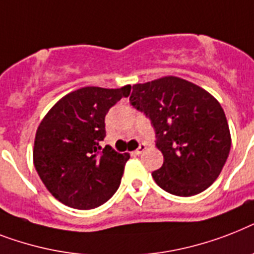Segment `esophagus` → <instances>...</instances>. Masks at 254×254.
<instances>
[{
    "label": "esophagus",
    "mask_w": 254,
    "mask_h": 254,
    "mask_svg": "<svg viewBox=\"0 0 254 254\" xmlns=\"http://www.w3.org/2000/svg\"><path fill=\"white\" fill-rule=\"evenodd\" d=\"M145 149H147V145H145V144H144V143H141L139 145V148H137L136 151H135V153H136V155H141V153H143V152L145 151Z\"/></svg>",
    "instance_id": "1"
}]
</instances>
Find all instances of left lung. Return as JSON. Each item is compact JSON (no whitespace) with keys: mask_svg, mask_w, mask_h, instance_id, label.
I'll return each mask as SVG.
<instances>
[{"mask_svg":"<svg viewBox=\"0 0 254 254\" xmlns=\"http://www.w3.org/2000/svg\"><path fill=\"white\" fill-rule=\"evenodd\" d=\"M129 102L151 119L164 164L152 173L178 196L199 194L219 177L231 149L220 103L190 81L165 76L132 86Z\"/></svg>","mask_w":254,"mask_h":254,"instance_id":"1","label":"left lung"}]
</instances>
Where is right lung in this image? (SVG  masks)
<instances>
[{
    "mask_svg": "<svg viewBox=\"0 0 254 254\" xmlns=\"http://www.w3.org/2000/svg\"><path fill=\"white\" fill-rule=\"evenodd\" d=\"M131 85L119 89L86 86L64 95L36 129L34 165L47 190L65 206L90 210L114 195L128 153L101 147L105 117L128 97Z\"/></svg>",
    "mask_w": 254,
    "mask_h": 254,
    "instance_id": "1",
    "label": "right lung"
}]
</instances>
